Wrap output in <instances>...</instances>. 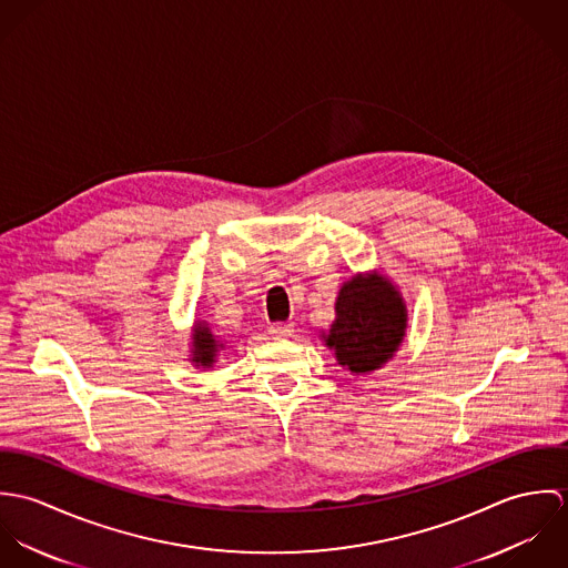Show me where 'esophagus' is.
<instances>
[{
    "mask_svg": "<svg viewBox=\"0 0 568 568\" xmlns=\"http://www.w3.org/2000/svg\"><path fill=\"white\" fill-rule=\"evenodd\" d=\"M293 332H295V324H291V322L271 325V334L275 338H288V336H293Z\"/></svg>",
    "mask_w": 568,
    "mask_h": 568,
    "instance_id": "34e87169",
    "label": "esophagus"
}]
</instances>
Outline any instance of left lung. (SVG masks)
Wrapping results in <instances>:
<instances>
[{
	"instance_id": "8db88e82",
	"label": "left lung",
	"mask_w": 568,
	"mask_h": 568,
	"mask_svg": "<svg viewBox=\"0 0 568 568\" xmlns=\"http://www.w3.org/2000/svg\"><path fill=\"white\" fill-rule=\"evenodd\" d=\"M334 313L325 345L352 374L381 369L405 341V300L385 275L358 273L347 280L338 291Z\"/></svg>"
}]
</instances>
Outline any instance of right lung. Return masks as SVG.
<instances>
[{"mask_svg": "<svg viewBox=\"0 0 568 568\" xmlns=\"http://www.w3.org/2000/svg\"><path fill=\"white\" fill-rule=\"evenodd\" d=\"M223 349V343L205 322H196L192 329V358L194 367H212L216 363V354Z\"/></svg>", "mask_w": 568, "mask_h": 568, "instance_id": "add662e5", "label": "right lung"}]
</instances>
